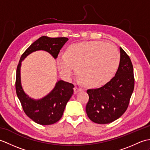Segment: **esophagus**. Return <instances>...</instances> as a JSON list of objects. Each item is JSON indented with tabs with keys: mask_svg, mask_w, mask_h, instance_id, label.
<instances>
[{
	"mask_svg": "<svg viewBox=\"0 0 150 150\" xmlns=\"http://www.w3.org/2000/svg\"><path fill=\"white\" fill-rule=\"evenodd\" d=\"M81 91H82V89H81V88H79V87H77V86H75V87L74 88V93H77V92Z\"/></svg>",
	"mask_w": 150,
	"mask_h": 150,
	"instance_id": "obj_1",
	"label": "esophagus"
}]
</instances>
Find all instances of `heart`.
Wrapping results in <instances>:
<instances>
[{
  "label": "heart",
  "instance_id": "b5f03b06",
  "mask_svg": "<svg viewBox=\"0 0 150 150\" xmlns=\"http://www.w3.org/2000/svg\"><path fill=\"white\" fill-rule=\"evenodd\" d=\"M120 56L114 46L101 40L72 44L66 52H60L57 62L66 79L76 72L83 83L91 88L103 86L112 79L120 64Z\"/></svg>",
  "mask_w": 150,
  "mask_h": 150
}]
</instances>
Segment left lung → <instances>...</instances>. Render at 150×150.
<instances>
[{
	"mask_svg": "<svg viewBox=\"0 0 150 150\" xmlns=\"http://www.w3.org/2000/svg\"><path fill=\"white\" fill-rule=\"evenodd\" d=\"M120 60L115 76L103 87L87 90L89 100L86 111L97 124H108L126 111L134 89L135 79L131 60L120 47Z\"/></svg>",
	"mask_w": 150,
	"mask_h": 150,
	"instance_id": "1",
	"label": "left lung"
}]
</instances>
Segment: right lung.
Returning <instances> with one entry per match:
<instances>
[{
	"mask_svg": "<svg viewBox=\"0 0 150 150\" xmlns=\"http://www.w3.org/2000/svg\"><path fill=\"white\" fill-rule=\"evenodd\" d=\"M68 40L66 37H41L25 51L18 64L16 73V93L26 115L41 125H50L60 119L66 104L73 93L74 85L62 80L59 81L53 90L46 96L40 99H33L25 93L22 89L21 81V62L30 53L39 50L46 51L55 59L60 49Z\"/></svg>",
	"mask_w": 150,
	"mask_h": 150,
	"instance_id": "right-lung-1",
	"label": "right lung"
}]
</instances>
